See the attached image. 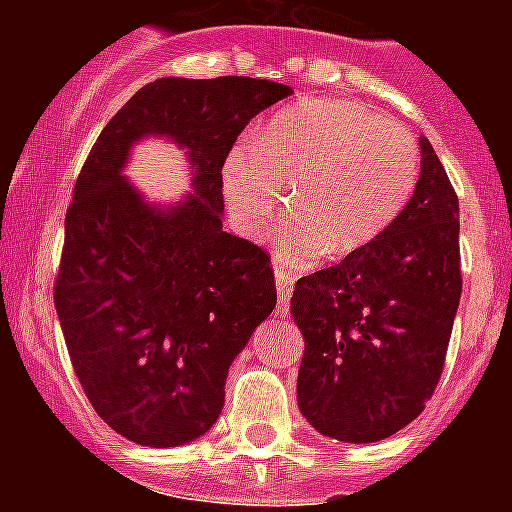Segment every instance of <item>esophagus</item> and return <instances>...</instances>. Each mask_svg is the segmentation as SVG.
<instances>
[{
    "mask_svg": "<svg viewBox=\"0 0 512 512\" xmlns=\"http://www.w3.org/2000/svg\"><path fill=\"white\" fill-rule=\"evenodd\" d=\"M274 279H277V295H279V305H277V315L279 318H287L289 315V297H292V289H295V277L289 274L284 266H274Z\"/></svg>",
    "mask_w": 512,
    "mask_h": 512,
    "instance_id": "34e87169",
    "label": "esophagus"
}]
</instances>
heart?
I'll return each instance as SVG.
<instances>
[{"label": "heart", "mask_w": 512, "mask_h": 512, "mask_svg": "<svg viewBox=\"0 0 512 512\" xmlns=\"http://www.w3.org/2000/svg\"><path fill=\"white\" fill-rule=\"evenodd\" d=\"M420 179L415 135L366 104L307 99L238 143L220 169L235 228L256 241L269 230L287 184L289 212L277 228L287 264L325 251L343 259L372 243L405 210Z\"/></svg>", "instance_id": "1"}]
</instances>
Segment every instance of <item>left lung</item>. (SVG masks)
<instances>
[{
	"label": "left lung",
	"instance_id": "obj_1",
	"mask_svg": "<svg viewBox=\"0 0 512 512\" xmlns=\"http://www.w3.org/2000/svg\"><path fill=\"white\" fill-rule=\"evenodd\" d=\"M459 297V200L420 138L418 187L395 223L295 284L307 423L338 441L374 443L418 418L441 379Z\"/></svg>",
	"mask_w": 512,
	"mask_h": 512
}]
</instances>
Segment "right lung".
Instances as JSON below:
<instances>
[{"mask_svg": "<svg viewBox=\"0 0 512 512\" xmlns=\"http://www.w3.org/2000/svg\"><path fill=\"white\" fill-rule=\"evenodd\" d=\"M289 94L248 76L156 79L104 125L76 179L53 300L81 390L128 441L205 436L230 364L277 307L269 253L223 230L220 169L248 120ZM148 134L188 151L195 192L176 206L121 176Z\"/></svg>", "mask_w": 512, "mask_h": 512, "instance_id": "right-lung-1", "label": "right lung"}]
</instances>
